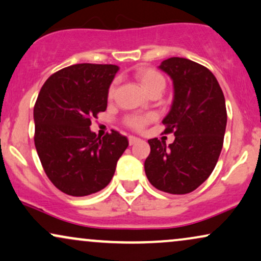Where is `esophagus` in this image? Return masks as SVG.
<instances>
[{
	"label": "esophagus",
	"mask_w": 261,
	"mask_h": 261,
	"mask_svg": "<svg viewBox=\"0 0 261 261\" xmlns=\"http://www.w3.org/2000/svg\"><path fill=\"white\" fill-rule=\"evenodd\" d=\"M138 141H140V138H137L135 136H128V143H130V146H133V144L137 143Z\"/></svg>",
	"instance_id": "1"
}]
</instances>
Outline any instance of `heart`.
Masks as SVG:
<instances>
[{"instance_id": "heart-1", "label": "heart", "mask_w": 261, "mask_h": 261, "mask_svg": "<svg viewBox=\"0 0 261 261\" xmlns=\"http://www.w3.org/2000/svg\"><path fill=\"white\" fill-rule=\"evenodd\" d=\"M135 77H136L137 81L140 82L142 88H143L149 95L151 92H161V90L165 88V78L163 77V74L159 73L158 71L153 70V68H138V70L135 72ZM114 91L115 83H113L110 87L108 96H113ZM151 119H153L151 115H147V117H137V115H133V117L127 118L126 124L130 127L136 128V130H141V128Z\"/></svg>"}]
</instances>
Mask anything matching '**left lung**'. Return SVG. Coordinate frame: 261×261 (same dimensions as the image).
<instances>
[{"instance_id":"left-lung-1","label":"left lung","mask_w":261,"mask_h":261,"mask_svg":"<svg viewBox=\"0 0 261 261\" xmlns=\"http://www.w3.org/2000/svg\"><path fill=\"white\" fill-rule=\"evenodd\" d=\"M159 68L173 82V101L164 118L165 134H174L166 146L148 140L150 154L144 171L153 187L176 195L199 188L216 167L226 127L225 98L208 68L184 58H170Z\"/></svg>"}]
</instances>
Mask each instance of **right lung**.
I'll list each match as a JSON object with an SVG mask.
<instances>
[{
	"mask_svg": "<svg viewBox=\"0 0 261 261\" xmlns=\"http://www.w3.org/2000/svg\"><path fill=\"white\" fill-rule=\"evenodd\" d=\"M119 67L77 64L51 74L34 108L35 146L50 182L71 196L106 188L127 138L112 130L102 138L90 130L92 118L107 108L108 89Z\"/></svg>",
	"mask_w": 261,
	"mask_h": 261,
	"instance_id": "add662e5",
	"label": "right lung"
}]
</instances>
